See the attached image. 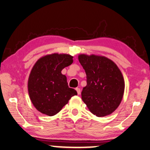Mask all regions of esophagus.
Returning a JSON list of instances; mask_svg holds the SVG:
<instances>
[{"label": "esophagus", "mask_w": 150, "mask_h": 150, "mask_svg": "<svg viewBox=\"0 0 150 150\" xmlns=\"http://www.w3.org/2000/svg\"><path fill=\"white\" fill-rule=\"evenodd\" d=\"M76 91H77V93L79 95L80 94V88H76Z\"/></svg>", "instance_id": "1"}]
</instances>
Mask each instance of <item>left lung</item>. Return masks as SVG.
Here are the masks:
<instances>
[{
  "mask_svg": "<svg viewBox=\"0 0 150 150\" xmlns=\"http://www.w3.org/2000/svg\"><path fill=\"white\" fill-rule=\"evenodd\" d=\"M79 60L86 75V86L82 99L90 111L98 117L114 112L122 101L125 82L118 66L108 58L80 55Z\"/></svg>",
  "mask_w": 150,
  "mask_h": 150,
  "instance_id": "left-lung-1",
  "label": "left lung"
}]
</instances>
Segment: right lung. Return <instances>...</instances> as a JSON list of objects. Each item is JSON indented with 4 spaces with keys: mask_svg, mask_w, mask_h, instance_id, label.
Instances as JSON below:
<instances>
[{
    "mask_svg": "<svg viewBox=\"0 0 150 150\" xmlns=\"http://www.w3.org/2000/svg\"><path fill=\"white\" fill-rule=\"evenodd\" d=\"M72 58L54 53L41 57L34 64L28 79V93L34 107L42 114L54 116L77 95L62 74L63 69L72 64Z\"/></svg>",
    "mask_w": 150,
    "mask_h": 150,
    "instance_id": "right-lung-1",
    "label": "right lung"
}]
</instances>
